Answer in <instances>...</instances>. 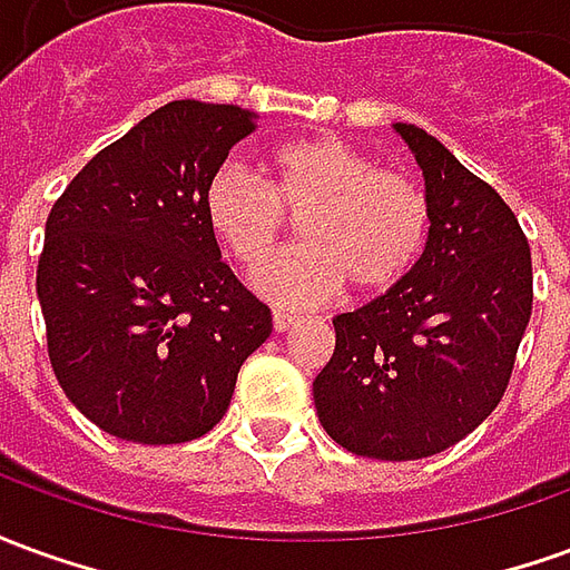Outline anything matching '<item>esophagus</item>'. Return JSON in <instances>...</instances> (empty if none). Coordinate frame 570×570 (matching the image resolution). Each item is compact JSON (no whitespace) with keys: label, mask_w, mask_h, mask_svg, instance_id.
Wrapping results in <instances>:
<instances>
[{"label":"esophagus","mask_w":570,"mask_h":570,"mask_svg":"<svg viewBox=\"0 0 570 570\" xmlns=\"http://www.w3.org/2000/svg\"><path fill=\"white\" fill-rule=\"evenodd\" d=\"M296 314H289V311H274V330L277 333H286L289 326H296Z\"/></svg>","instance_id":"1"}]
</instances>
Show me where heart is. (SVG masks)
<instances>
[{
	"label": "heart",
	"mask_w": 570,
	"mask_h": 570,
	"mask_svg": "<svg viewBox=\"0 0 570 570\" xmlns=\"http://www.w3.org/2000/svg\"><path fill=\"white\" fill-rule=\"evenodd\" d=\"M204 216L228 256L256 272L298 222L309 237L262 269L256 286L281 305H321L351 281L379 296L415 272L430 204L403 170L375 167L338 137H308L268 151L265 179L240 164L216 167Z\"/></svg>",
	"instance_id": "1"
}]
</instances>
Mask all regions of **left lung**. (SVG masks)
I'll return each instance as SVG.
<instances>
[{"label": "left lung", "mask_w": 570, "mask_h": 570, "mask_svg": "<svg viewBox=\"0 0 570 570\" xmlns=\"http://www.w3.org/2000/svg\"><path fill=\"white\" fill-rule=\"evenodd\" d=\"M396 130L424 170L428 247L403 284L335 317L314 406L347 452L415 461L464 440L501 403L534 277L507 200L428 130Z\"/></svg>", "instance_id": "left-lung-1"}]
</instances>
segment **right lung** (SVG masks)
<instances>
[{"mask_svg":"<svg viewBox=\"0 0 570 570\" xmlns=\"http://www.w3.org/2000/svg\"><path fill=\"white\" fill-rule=\"evenodd\" d=\"M256 130L240 106L174 100L109 142L55 200L36 268L48 360L118 440L176 445L219 424L272 308L219 256L204 186Z\"/></svg>","mask_w":570,"mask_h":570,"instance_id":"add662e5","label":"right lung"}]
</instances>
